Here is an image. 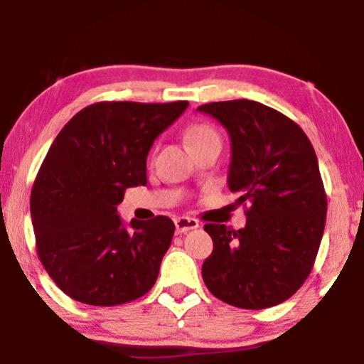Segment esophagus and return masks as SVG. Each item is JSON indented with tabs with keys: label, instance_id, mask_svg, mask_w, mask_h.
<instances>
[{
	"label": "esophagus",
	"instance_id": "obj_1",
	"mask_svg": "<svg viewBox=\"0 0 364 364\" xmlns=\"http://www.w3.org/2000/svg\"><path fill=\"white\" fill-rule=\"evenodd\" d=\"M174 225H176V233H186L200 227V223L195 218H188V216H178L174 220Z\"/></svg>",
	"mask_w": 364,
	"mask_h": 364
}]
</instances>
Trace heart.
<instances>
[{"label": "heart", "instance_id": "obj_1", "mask_svg": "<svg viewBox=\"0 0 364 364\" xmlns=\"http://www.w3.org/2000/svg\"><path fill=\"white\" fill-rule=\"evenodd\" d=\"M186 141L191 146L193 151H198L205 146L213 144V142H222L220 141L218 132L215 131L213 126L206 122H196L193 126L188 127L186 131Z\"/></svg>", "mask_w": 364, "mask_h": 364}]
</instances>
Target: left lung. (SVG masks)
<instances>
[{
  "label": "left lung",
  "mask_w": 364,
  "mask_h": 364,
  "mask_svg": "<svg viewBox=\"0 0 364 364\" xmlns=\"http://www.w3.org/2000/svg\"><path fill=\"white\" fill-rule=\"evenodd\" d=\"M232 141L228 188L248 203L247 225L208 223L213 252L201 275L216 299L267 309L304 284L324 233L328 198L309 137L296 122L255 100L198 107Z\"/></svg>",
  "instance_id": "1"
}]
</instances>
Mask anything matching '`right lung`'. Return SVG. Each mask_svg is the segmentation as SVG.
<instances>
[{"mask_svg":"<svg viewBox=\"0 0 364 364\" xmlns=\"http://www.w3.org/2000/svg\"><path fill=\"white\" fill-rule=\"evenodd\" d=\"M186 107L97 102L55 137L31 190V223L40 262L73 301L119 306L154 285L174 223L156 216L126 227L117 205L127 188L148 183L151 146Z\"/></svg>","mask_w":364,"mask_h":364,"instance_id":"1","label":"right lung"}]
</instances>
